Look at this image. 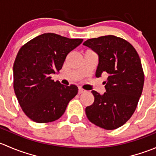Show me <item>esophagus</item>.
Wrapping results in <instances>:
<instances>
[{"label": "esophagus", "mask_w": 156, "mask_h": 156, "mask_svg": "<svg viewBox=\"0 0 156 156\" xmlns=\"http://www.w3.org/2000/svg\"><path fill=\"white\" fill-rule=\"evenodd\" d=\"M85 90H84L83 89V88H81V87H79L78 88V94H83V93H84L85 92Z\"/></svg>", "instance_id": "34e87169"}]
</instances>
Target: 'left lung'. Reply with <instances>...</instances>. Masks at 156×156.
Masks as SVG:
<instances>
[{
  "label": "left lung",
  "instance_id": "left-lung-1",
  "mask_svg": "<svg viewBox=\"0 0 156 156\" xmlns=\"http://www.w3.org/2000/svg\"><path fill=\"white\" fill-rule=\"evenodd\" d=\"M83 44L99 57L96 77L107 74L106 92L92 90L94 102L87 106V119L97 126L114 130L125 125L134 112L142 94L144 74L137 52L129 42L114 35L88 39Z\"/></svg>",
  "mask_w": 156,
  "mask_h": 156
}]
</instances>
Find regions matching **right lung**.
<instances>
[{
  "instance_id": "obj_1",
  "label": "right lung",
  "mask_w": 156,
  "mask_h": 156,
  "mask_svg": "<svg viewBox=\"0 0 156 156\" xmlns=\"http://www.w3.org/2000/svg\"><path fill=\"white\" fill-rule=\"evenodd\" d=\"M83 39L44 33L23 45L13 64V88L25 114L37 123L59 119L78 94L77 86H65L51 79L66 56Z\"/></svg>"
}]
</instances>
